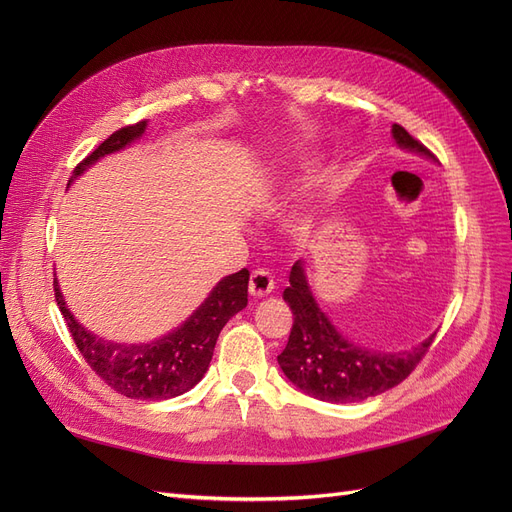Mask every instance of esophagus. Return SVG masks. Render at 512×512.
Instances as JSON below:
<instances>
[{
	"label": "esophagus",
	"mask_w": 512,
	"mask_h": 512,
	"mask_svg": "<svg viewBox=\"0 0 512 512\" xmlns=\"http://www.w3.org/2000/svg\"><path fill=\"white\" fill-rule=\"evenodd\" d=\"M273 288H275V282H273V277H271L269 271L258 269V271L252 273V277H250V294H252L254 299L267 297V294L273 292Z\"/></svg>",
	"instance_id": "esophagus-1"
}]
</instances>
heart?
<instances>
[{
	"instance_id": "obj_1",
	"label": "heart",
	"mask_w": 512,
	"mask_h": 512,
	"mask_svg": "<svg viewBox=\"0 0 512 512\" xmlns=\"http://www.w3.org/2000/svg\"><path fill=\"white\" fill-rule=\"evenodd\" d=\"M290 226H292L294 235H297L299 239H307L309 235H312V228H314V213L307 211V213L297 215Z\"/></svg>"
}]
</instances>
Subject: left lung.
Masks as SVG:
<instances>
[{"instance_id": "8db88e82", "label": "left lung", "mask_w": 512, "mask_h": 512, "mask_svg": "<svg viewBox=\"0 0 512 512\" xmlns=\"http://www.w3.org/2000/svg\"><path fill=\"white\" fill-rule=\"evenodd\" d=\"M391 136L399 149L436 162L433 153L397 123H393ZM288 282L284 301L292 309L294 322L277 363L297 389L320 401L352 404L393 389L410 376L436 335L431 333L408 350L365 348L348 339L322 312L309 286L303 260L294 262Z\"/></svg>"}]
</instances>
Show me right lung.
<instances>
[{"label": "right lung", "mask_w": 512, "mask_h": 512, "mask_svg": "<svg viewBox=\"0 0 512 512\" xmlns=\"http://www.w3.org/2000/svg\"><path fill=\"white\" fill-rule=\"evenodd\" d=\"M147 130V121H138L136 126L121 128L74 168L68 181L70 185L79 179L87 168L100 162L111 153L123 151L136 143ZM247 284L250 271L241 269L222 277L211 288L207 299L185 318L179 327L168 331L151 342H115L102 337L74 318L64 299L55 277V301L59 312L64 314L76 348L81 350L87 365L115 389L130 399L160 401L188 393L207 374L215 342L224 329V324L239 314L247 305Z\"/></svg>", "instance_id": "right-lung-1"}]
</instances>
